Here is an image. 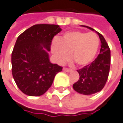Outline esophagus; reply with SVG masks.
Returning <instances> with one entry per match:
<instances>
[{"instance_id": "34e87169", "label": "esophagus", "mask_w": 123, "mask_h": 123, "mask_svg": "<svg viewBox=\"0 0 123 123\" xmlns=\"http://www.w3.org/2000/svg\"><path fill=\"white\" fill-rule=\"evenodd\" d=\"M63 71H65V72H68V73H69V72H71V69L67 68H63Z\"/></svg>"}]
</instances>
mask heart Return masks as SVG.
I'll return each mask as SVG.
<instances>
[{
	"instance_id": "b5f03b06",
	"label": "heart",
	"mask_w": 123,
	"mask_h": 123,
	"mask_svg": "<svg viewBox=\"0 0 123 123\" xmlns=\"http://www.w3.org/2000/svg\"><path fill=\"white\" fill-rule=\"evenodd\" d=\"M100 46V40L94 33L80 31L66 32L52 45V52L58 63L71 59L80 67L87 66L94 60Z\"/></svg>"
}]
</instances>
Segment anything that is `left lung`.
<instances>
[{
  "instance_id": "8db88e82",
  "label": "left lung",
  "mask_w": 123,
  "mask_h": 123,
  "mask_svg": "<svg viewBox=\"0 0 123 123\" xmlns=\"http://www.w3.org/2000/svg\"><path fill=\"white\" fill-rule=\"evenodd\" d=\"M92 31L91 27L83 26ZM101 40L100 53L91 64L78 70L80 78L74 84L75 91L85 94L90 95L100 92L107 81L111 65V50L104 36L96 31Z\"/></svg>"
}]
</instances>
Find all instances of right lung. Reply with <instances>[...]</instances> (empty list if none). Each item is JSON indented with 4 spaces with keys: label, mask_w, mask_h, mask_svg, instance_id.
Returning <instances> with one entry per match:
<instances>
[{
    "label": "right lung",
    "mask_w": 123,
    "mask_h": 123,
    "mask_svg": "<svg viewBox=\"0 0 123 123\" xmlns=\"http://www.w3.org/2000/svg\"><path fill=\"white\" fill-rule=\"evenodd\" d=\"M62 31L59 25L36 24L19 36L12 53V73L19 89L38 97L48 91L62 67L49 59L52 40Z\"/></svg>",
    "instance_id": "1"
}]
</instances>
